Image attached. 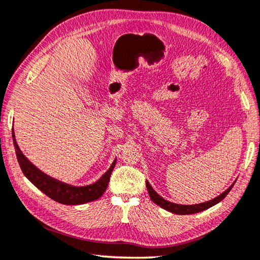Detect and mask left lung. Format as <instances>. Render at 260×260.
I'll return each instance as SVG.
<instances>
[{
	"instance_id": "obj_1",
	"label": "left lung",
	"mask_w": 260,
	"mask_h": 260,
	"mask_svg": "<svg viewBox=\"0 0 260 260\" xmlns=\"http://www.w3.org/2000/svg\"><path fill=\"white\" fill-rule=\"evenodd\" d=\"M233 185L235 182L228 188L225 191H223L221 195H218L217 197L213 198L212 201L208 202H204L201 203V204H195V205H181V204H175V203H171L169 201H166L164 197H161L157 192L151 187V185L149 184V181H146V188H147V192H149L150 198L152 200V202L155 203L156 205H159L160 207L165 208L166 211L175 213V214H179V215H187V214H194V213H198L202 211H205L207 208H210L212 206H214L217 203H220L221 201H223L225 198V196L230 192V190L232 189Z\"/></svg>"
}]
</instances>
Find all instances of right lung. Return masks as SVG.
<instances>
[{
    "label": "right lung",
    "mask_w": 260,
    "mask_h": 260,
    "mask_svg": "<svg viewBox=\"0 0 260 260\" xmlns=\"http://www.w3.org/2000/svg\"><path fill=\"white\" fill-rule=\"evenodd\" d=\"M12 139L15 147V154H17L19 166L21 168L23 175L27 177L29 181H31V184L37 187L39 190H42L45 195H47L55 202L65 205L85 204V203L98 200L99 197L103 196L105 190L107 189V186H108V182L110 179V175L116 165V160L111 164L109 169L107 170L105 174L100 177V179L98 181H95L94 184L80 187L72 186L44 174L42 170H39L37 167L32 165L31 162L24 156L21 150H20V147L18 146L13 131Z\"/></svg>",
    "instance_id": "add662e5"
}]
</instances>
